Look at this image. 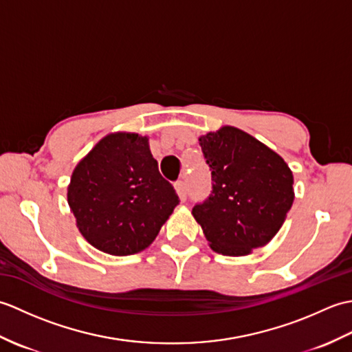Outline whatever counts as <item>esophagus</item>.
Masks as SVG:
<instances>
[{
  "label": "esophagus",
  "instance_id": "34e87169",
  "mask_svg": "<svg viewBox=\"0 0 352 352\" xmlns=\"http://www.w3.org/2000/svg\"><path fill=\"white\" fill-rule=\"evenodd\" d=\"M175 190L178 193V198H180L182 203H184V201L188 199V184H186V182H177Z\"/></svg>",
  "mask_w": 352,
  "mask_h": 352
}]
</instances>
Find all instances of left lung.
<instances>
[{
	"instance_id": "left-lung-1",
	"label": "left lung",
	"mask_w": 352,
	"mask_h": 352,
	"mask_svg": "<svg viewBox=\"0 0 352 352\" xmlns=\"http://www.w3.org/2000/svg\"><path fill=\"white\" fill-rule=\"evenodd\" d=\"M212 170V193L192 208L210 248L246 256L278 233L294 204V175L281 157L251 134L222 126L199 138Z\"/></svg>"
}]
</instances>
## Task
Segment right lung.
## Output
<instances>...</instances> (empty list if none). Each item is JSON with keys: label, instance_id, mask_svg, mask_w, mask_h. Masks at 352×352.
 I'll return each mask as SVG.
<instances>
[{"label": "right lung", "instance_id": "1", "mask_svg": "<svg viewBox=\"0 0 352 352\" xmlns=\"http://www.w3.org/2000/svg\"><path fill=\"white\" fill-rule=\"evenodd\" d=\"M178 201L160 175L148 138L107 134L72 172L68 204L86 241L110 256L148 248Z\"/></svg>", "mask_w": 352, "mask_h": 352}]
</instances>
